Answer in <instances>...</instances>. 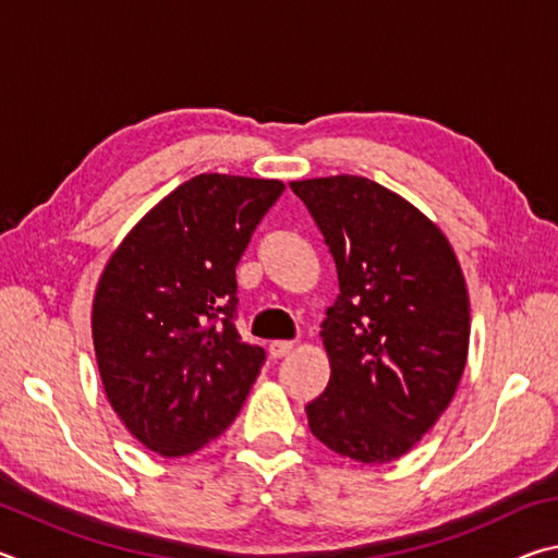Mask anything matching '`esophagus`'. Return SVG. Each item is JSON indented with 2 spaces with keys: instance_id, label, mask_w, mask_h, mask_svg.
<instances>
[{
  "instance_id": "34e87169",
  "label": "esophagus",
  "mask_w": 558,
  "mask_h": 558,
  "mask_svg": "<svg viewBox=\"0 0 558 558\" xmlns=\"http://www.w3.org/2000/svg\"><path fill=\"white\" fill-rule=\"evenodd\" d=\"M268 352L272 359H282L288 356L292 352V342H288V339H276V342H270Z\"/></svg>"
}]
</instances>
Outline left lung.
Returning a JSON list of instances; mask_svg holds the SVG:
<instances>
[{"label":"left lung","instance_id":"1","mask_svg":"<svg viewBox=\"0 0 558 558\" xmlns=\"http://www.w3.org/2000/svg\"><path fill=\"white\" fill-rule=\"evenodd\" d=\"M323 233L339 295L323 342L329 384L305 405L313 436L359 462L409 452L448 409L465 369L470 302L446 235L366 177L290 184Z\"/></svg>","mask_w":558,"mask_h":558}]
</instances>
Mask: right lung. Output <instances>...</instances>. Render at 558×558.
Returning <instances> with one entry per match:
<instances>
[{
	"label": "right lung",
	"instance_id": "obj_1",
	"mask_svg": "<svg viewBox=\"0 0 558 558\" xmlns=\"http://www.w3.org/2000/svg\"><path fill=\"white\" fill-rule=\"evenodd\" d=\"M282 189L278 179H189L102 270L93 300L100 379L125 428L159 456L219 438L266 364V349L235 329V266Z\"/></svg>",
	"mask_w": 558,
	"mask_h": 558
}]
</instances>
